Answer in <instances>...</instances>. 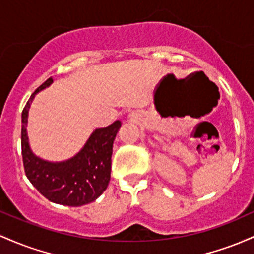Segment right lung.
<instances>
[{
    "instance_id": "1",
    "label": "right lung",
    "mask_w": 254,
    "mask_h": 254,
    "mask_svg": "<svg viewBox=\"0 0 254 254\" xmlns=\"http://www.w3.org/2000/svg\"><path fill=\"white\" fill-rule=\"evenodd\" d=\"M53 82L49 78L37 89L21 114V153L24 169L31 184L53 203L81 206L95 201L107 190L112 170L113 144L121 122L93 130L84 147L72 158L49 162L37 157L31 151L27 136V118L36 93Z\"/></svg>"
}]
</instances>
